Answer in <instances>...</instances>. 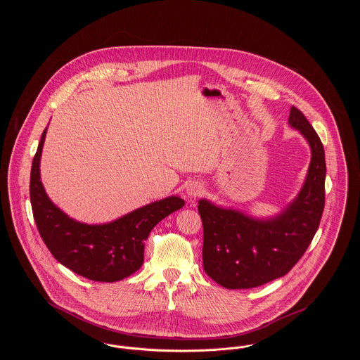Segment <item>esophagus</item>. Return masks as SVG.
I'll return each instance as SVG.
<instances>
[{"mask_svg": "<svg viewBox=\"0 0 360 360\" xmlns=\"http://www.w3.org/2000/svg\"><path fill=\"white\" fill-rule=\"evenodd\" d=\"M186 193H187V197L190 200H195L197 197H200L202 194V186L197 181H191V183H188V186L186 188Z\"/></svg>", "mask_w": 360, "mask_h": 360, "instance_id": "obj_1", "label": "esophagus"}]
</instances>
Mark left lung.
I'll list each match as a JSON object with an SVG mask.
<instances>
[{"mask_svg": "<svg viewBox=\"0 0 360 360\" xmlns=\"http://www.w3.org/2000/svg\"><path fill=\"white\" fill-rule=\"evenodd\" d=\"M288 123L307 139L311 158L307 180L290 205L269 219L198 201L204 224L205 273L229 290H247L285 276L305 254L324 209L326 158L323 144L295 106Z\"/></svg>", "mask_w": 360, "mask_h": 360, "instance_id": "obj_1", "label": "left lung"}]
</instances>
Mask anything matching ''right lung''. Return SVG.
<instances>
[{
    "label": "right lung",
    "mask_w": 360,
    "mask_h": 360,
    "mask_svg": "<svg viewBox=\"0 0 360 360\" xmlns=\"http://www.w3.org/2000/svg\"><path fill=\"white\" fill-rule=\"evenodd\" d=\"M46 134L47 129L41 134L30 173V202L44 244L59 263L89 280L113 283L129 277L144 262V243L151 230L183 207L184 200L167 197L105 224L76 221L52 204L40 180Z\"/></svg>",
    "instance_id": "1"
}]
</instances>
